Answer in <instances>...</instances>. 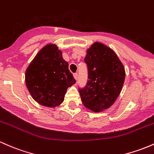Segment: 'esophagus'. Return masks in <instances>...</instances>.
Wrapping results in <instances>:
<instances>
[{
    "label": "esophagus",
    "instance_id": "obj_1",
    "mask_svg": "<svg viewBox=\"0 0 154 154\" xmlns=\"http://www.w3.org/2000/svg\"><path fill=\"white\" fill-rule=\"evenodd\" d=\"M73 76L75 78V80H77V78H78V73L77 72H75V73H73Z\"/></svg>",
    "mask_w": 154,
    "mask_h": 154
}]
</instances>
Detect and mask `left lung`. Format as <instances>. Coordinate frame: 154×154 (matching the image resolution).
I'll list each match as a JSON object with an SVG mask.
<instances>
[{
  "label": "left lung",
  "mask_w": 154,
  "mask_h": 154,
  "mask_svg": "<svg viewBox=\"0 0 154 154\" xmlns=\"http://www.w3.org/2000/svg\"><path fill=\"white\" fill-rule=\"evenodd\" d=\"M84 62L88 80L84 88H79L82 103L95 112L109 108L120 95L125 81L123 64L112 49L100 42L87 50Z\"/></svg>",
  "instance_id": "left-lung-1"
}]
</instances>
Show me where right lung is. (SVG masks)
Listing matches in <instances>:
<instances>
[{
  "instance_id": "add662e5",
  "label": "right lung",
  "mask_w": 154,
  "mask_h": 154,
  "mask_svg": "<svg viewBox=\"0 0 154 154\" xmlns=\"http://www.w3.org/2000/svg\"><path fill=\"white\" fill-rule=\"evenodd\" d=\"M75 83L68 63L55 45L41 49L26 71V84L31 96L48 107L60 105L67 88Z\"/></svg>"
}]
</instances>
